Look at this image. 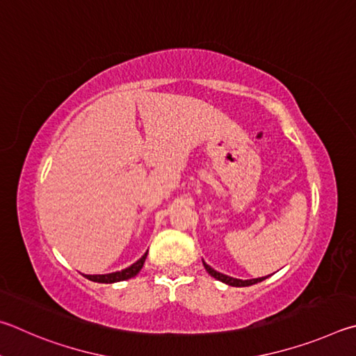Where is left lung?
<instances>
[{
  "instance_id": "left-lung-1",
  "label": "left lung",
  "mask_w": 356,
  "mask_h": 356,
  "mask_svg": "<svg viewBox=\"0 0 356 356\" xmlns=\"http://www.w3.org/2000/svg\"><path fill=\"white\" fill-rule=\"evenodd\" d=\"M203 266H204V269H207V272L209 273L211 277H214L216 280H219V282L225 283L228 286H238V288H244V286H252L254 283H259V282H263V280H266V277H263V278H253V280H238V278L223 275V273L214 270L213 267L208 266L207 263H204V261H203Z\"/></svg>"
}]
</instances>
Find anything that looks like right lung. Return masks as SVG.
Listing matches in <instances>:
<instances>
[{
	"instance_id": "1",
	"label": "right lung",
	"mask_w": 356,
	"mask_h": 356,
	"mask_svg": "<svg viewBox=\"0 0 356 356\" xmlns=\"http://www.w3.org/2000/svg\"><path fill=\"white\" fill-rule=\"evenodd\" d=\"M148 253V252H147ZM147 253L143 254V257L136 261L134 264H131L127 269H123L120 272H112V273H106V275H84L87 280H90V282H95V283H117V282H124V280H129L136 277L137 273L140 272L143 263H145V258H147Z\"/></svg>"
}]
</instances>
